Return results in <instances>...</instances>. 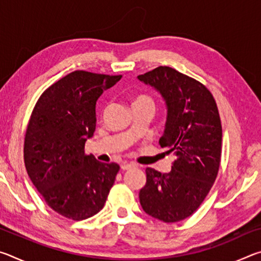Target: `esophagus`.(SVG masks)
Instances as JSON below:
<instances>
[{
    "label": "esophagus",
    "instance_id": "esophagus-1",
    "mask_svg": "<svg viewBox=\"0 0 261 261\" xmlns=\"http://www.w3.org/2000/svg\"><path fill=\"white\" fill-rule=\"evenodd\" d=\"M134 167V165H131V163H129V162H123L122 163V166H121V168L123 170H127V169H130V168H132Z\"/></svg>",
    "mask_w": 261,
    "mask_h": 261
}]
</instances>
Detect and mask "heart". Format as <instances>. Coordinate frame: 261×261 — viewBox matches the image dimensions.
Instances as JSON below:
<instances>
[{"mask_svg":"<svg viewBox=\"0 0 261 261\" xmlns=\"http://www.w3.org/2000/svg\"><path fill=\"white\" fill-rule=\"evenodd\" d=\"M137 102H145V103H151V105H153V106H154L153 99L151 98V96H148V95H139L138 98H137V99H136V101H135V103H137Z\"/></svg>","mask_w":261,"mask_h":261,"instance_id":"heart-1","label":"heart"}]
</instances>
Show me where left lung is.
Segmentation results:
<instances>
[{
    "mask_svg": "<svg viewBox=\"0 0 261 261\" xmlns=\"http://www.w3.org/2000/svg\"><path fill=\"white\" fill-rule=\"evenodd\" d=\"M138 78L166 100V130L159 144L176 155L170 173L146 168L140 205L153 218L178 222L199 208L218 176L222 152L219 109L204 84L170 67H158Z\"/></svg>",
    "mask_w": 261,
    "mask_h": 261,
    "instance_id": "1",
    "label": "left lung"
}]
</instances>
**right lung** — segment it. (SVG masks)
Wrapping results in <instances>:
<instances>
[{
  "label": "right lung",
  "instance_id": "right-lung-1",
  "mask_svg": "<svg viewBox=\"0 0 261 261\" xmlns=\"http://www.w3.org/2000/svg\"><path fill=\"white\" fill-rule=\"evenodd\" d=\"M122 74L77 70L53 84L35 103L24 139V162L46 204L69 220L82 221L103 208L120 170L86 155L95 131V103Z\"/></svg>",
  "mask_w": 261,
  "mask_h": 261
}]
</instances>
